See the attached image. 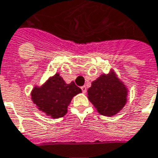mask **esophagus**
<instances>
[{"instance_id": "obj_1", "label": "esophagus", "mask_w": 158, "mask_h": 158, "mask_svg": "<svg viewBox=\"0 0 158 158\" xmlns=\"http://www.w3.org/2000/svg\"><path fill=\"white\" fill-rule=\"evenodd\" d=\"M81 91H82V93H86L87 92V87L86 86H82V87H81Z\"/></svg>"}]
</instances>
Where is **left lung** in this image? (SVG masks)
Returning <instances> with one entry per match:
<instances>
[{"label":"left lung","mask_w":158,"mask_h":158,"mask_svg":"<svg viewBox=\"0 0 158 158\" xmlns=\"http://www.w3.org/2000/svg\"><path fill=\"white\" fill-rule=\"evenodd\" d=\"M127 88L112 73L101 75L92 82L88 98L101 115L111 117L119 112L127 102Z\"/></svg>","instance_id":"left-lung-1"}]
</instances>
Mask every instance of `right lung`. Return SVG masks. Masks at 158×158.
<instances>
[{
	"mask_svg": "<svg viewBox=\"0 0 158 158\" xmlns=\"http://www.w3.org/2000/svg\"><path fill=\"white\" fill-rule=\"evenodd\" d=\"M81 93L74 81L66 84L59 74H55L41 87H35L31 99L38 109L52 118L64 117L75 95Z\"/></svg>",
	"mask_w": 158,
	"mask_h": 158,
	"instance_id": "1",
	"label": "right lung"
}]
</instances>
